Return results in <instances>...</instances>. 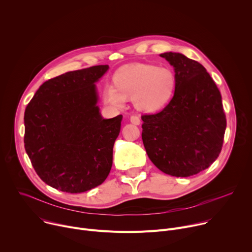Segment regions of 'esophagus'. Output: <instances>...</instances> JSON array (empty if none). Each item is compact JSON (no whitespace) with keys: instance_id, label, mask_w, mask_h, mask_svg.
Segmentation results:
<instances>
[{"instance_id":"obj_1","label":"esophagus","mask_w":252,"mask_h":252,"mask_svg":"<svg viewBox=\"0 0 252 252\" xmlns=\"http://www.w3.org/2000/svg\"><path fill=\"white\" fill-rule=\"evenodd\" d=\"M129 121H130V123H131V124L136 125V126L140 124V119H139L137 116H131V117H130V119H129Z\"/></svg>"}]
</instances>
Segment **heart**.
I'll list each match as a JSON object with an SVG mask.
<instances>
[{
    "label": "heart",
    "mask_w": 252,
    "mask_h": 252,
    "mask_svg": "<svg viewBox=\"0 0 252 252\" xmlns=\"http://www.w3.org/2000/svg\"><path fill=\"white\" fill-rule=\"evenodd\" d=\"M175 89L176 76L171 68L133 63L115 71L112 87L104 90L103 99L116 109H122L125 99L131 98L136 110L155 113L170 101Z\"/></svg>",
    "instance_id": "heart-1"
}]
</instances>
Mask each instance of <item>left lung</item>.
Listing matches in <instances>:
<instances>
[{
    "mask_svg": "<svg viewBox=\"0 0 252 252\" xmlns=\"http://www.w3.org/2000/svg\"><path fill=\"white\" fill-rule=\"evenodd\" d=\"M160 57L174 67L176 89L161 112L141 117L142 142L158 169L188 177L206 169L221 152L226 128L221 94L198 62L179 53Z\"/></svg>",
    "mask_w": 252,
    "mask_h": 252,
    "instance_id": "obj_1",
    "label": "left lung"
}]
</instances>
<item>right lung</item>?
<instances>
[{"instance_id":"obj_1","label":"right lung","mask_w":252,"mask_h":252,"mask_svg":"<svg viewBox=\"0 0 252 252\" xmlns=\"http://www.w3.org/2000/svg\"><path fill=\"white\" fill-rule=\"evenodd\" d=\"M107 64L68 71L45 82L25 111V150L50 187L80 193L101 185L113 165L122 115L104 120L94 83Z\"/></svg>"}]
</instances>
